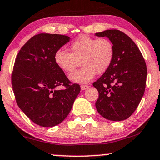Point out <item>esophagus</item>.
Wrapping results in <instances>:
<instances>
[{
  "mask_svg": "<svg viewBox=\"0 0 160 160\" xmlns=\"http://www.w3.org/2000/svg\"><path fill=\"white\" fill-rule=\"evenodd\" d=\"M88 88H89V86H88V85H86V84H84V85H82V86H81V89H82V90L88 89Z\"/></svg>",
  "mask_w": 160,
  "mask_h": 160,
  "instance_id": "1",
  "label": "esophagus"
}]
</instances>
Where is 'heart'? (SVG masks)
Returning <instances> with one entry per match:
<instances>
[{
	"label": "heart",
	"instance_id": "heart-1",
	"mask_svg": "<svg viewBox=\"0 0 160 160\" xmlns=\"http://www.w3.org/2000/svg\"><path fill=\"white\" fill-rule=\"evenodd\" d=\"M70 52L58 49L54 54V61L61 70L70 73L74 71L81 61L82 68L70 75L75 83L84 84L96 74L104 73L110 68L115 57V47L108 38H92L82 35L70 45Z\"/></svg>",
	"mask_w": 160,
	"mask_h": 160
}]
</instances>
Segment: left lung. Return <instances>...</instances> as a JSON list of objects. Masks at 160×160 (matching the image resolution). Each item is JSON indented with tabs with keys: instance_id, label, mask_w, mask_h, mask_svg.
I'll list each match as a JSON object with an SVG mask.
<instances>
[{
	"instance_id": "1",
	"label": "left lung",
	"mask_w": 160,
	"mask_h": 160,
	"mask_svg": "<svg viewBox=\"0 0 160 160\" xmlns=\"http://www.w3.org/2000/svg\"><path fill=\"white\" fill-rule=\"evenodd\" d=\"M96 35L106 36L115 47L110 68L92 83L98 92L96 108L108 120H125L133 113L144 95L146 63L137 44L122 31L108 29Z\"/></svg>"
}]
</instances>
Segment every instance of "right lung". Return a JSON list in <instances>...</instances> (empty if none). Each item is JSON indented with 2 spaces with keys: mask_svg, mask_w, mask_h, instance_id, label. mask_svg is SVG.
<instances>
[{
  "mask_svg": "<svg viewBox=\"0 0 160 160\" xmlns=\"http://www.w3.org/2000/svg\"><path fill=\"white\" fill-rule=\"evenodd\" d=\"M69 41L70 37L64 35H35L15 58L11 80L17 104L41 127H53L64 121L81 90L79 84H72L54 61L56 51ZM60 86L64 89L56 90Z\"/></svg>",
  "mask_w": 160,
  "mask_h": 160,
  "instance_id": "add662e5",
  "label": "right lung"
}]
</instances>
